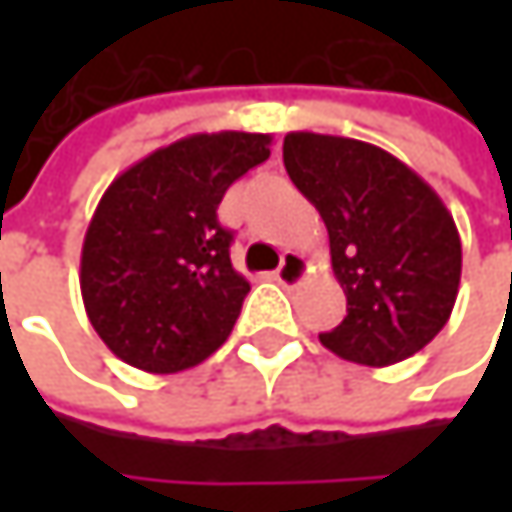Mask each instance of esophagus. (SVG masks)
Instances as JSON below:
<instances>
[{"mask_svg": "<svg viewBox=\"0 0 512 512\" xmlns=\"http://www.w3.org/2000/svg\"><path fill=\"white\" fill-rule=\"evenodd\" d=\"M305 275H308V260L302 255H296V252H287V255L281 257V266L275 269V281L281 287H296Z\"/></svg>", "mask_w": 512, "mask_h": 512, "instance_id": "esophagus-1", "label": "esophagus"}]
</instances>
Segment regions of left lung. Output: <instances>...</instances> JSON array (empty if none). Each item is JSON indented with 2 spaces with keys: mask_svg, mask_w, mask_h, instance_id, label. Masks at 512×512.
<instances>
[{
  "mask_svg": "<svg viewBox=\"0 0 512 512\" xmlns=\"http://www.w3.org/2000/svg\"><path fill=\"white\" fill-rule=\"evenodd\" d=\"M284 168L320 210L347 317L320 344L335 356L388 367L424 350L451 320L462 246L454 216L406 162L320 133H287Z\"/></svg>",
  "mask_w": 512,
  "mask_h": 512,
  "instance_id": "obj_1",
  "label": "left lung"
}]
</instances>
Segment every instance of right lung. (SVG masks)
Returning a JSON list of instances; mask_svg holds the SVG:
<instances>
[{
  "instance_id": "obj_1",
  "label": "right lung",
  "mask_w": 512,
  "mask_h": 512,
  "mask_svg": "<svg viewBox=\"0 0 512 512\" xmlns=\"http://www.w3.org/2000/svg\"><path fill=\"white\" fill-rule=\"evenodd\" d=\"M269 142V133H195L109 183L85 231L79 287L94 332L121 361L177 373L225 344L249 281L216 210L234 180L269 159Z\"/></svg>"
}]
</instances>
